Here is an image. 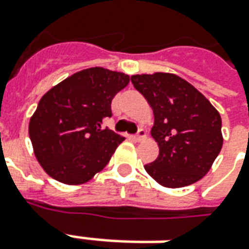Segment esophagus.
<instances>
[{
    "instance_id": "34e87169",
    "label": "esophagus",
    "mask_w": 249,
    "mask_h": 249,
    "mask_svg": "<svg viewBox=\"0 0 249 249\" xmlns=\"http://www.w3.org/2000/svg\"><path fill=\"white\" fill-rule=\"evenodd\" d=\"M147 136V132L146 129H143V128H140L138 131V133L135 135V138H136V140H142V139H144Z\"/></svg>"
}]
</instances>
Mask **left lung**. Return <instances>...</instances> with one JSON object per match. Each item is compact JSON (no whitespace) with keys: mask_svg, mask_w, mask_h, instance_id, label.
Masks as SVG:
<instances>
[{"mask_svg":"<svg viewBox=\"0 0 249 249\" xmlns=\"http://www.w3.org/2000/svg\"><path fill=\"white\" fill-rule=\"evenodd\" d=\"M133 87L154 111L151 135L158 142V158L146 172L167 188L199 181L222 148L221 116L202 92L172 73L133 75Z\"/></svg>","mask_w":249,"mask_h":249,"instance_id":"1","label":"left lung"}]
</instances>
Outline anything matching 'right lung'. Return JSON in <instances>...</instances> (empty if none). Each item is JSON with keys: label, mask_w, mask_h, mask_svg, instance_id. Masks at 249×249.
I'll list each match as a JSON object with an SVG mask.
<instances>
[{"label": "right lung", "mask_w": 249, "mask_h": 249, "mask_svg": "<svg viewBox=\"0 0 249 249\" xmlns=\"http://www.w3.org/2000/svg\"><path fill=\"white\" fill-rule=\"evenodd\" d=\"M129 76L89 68L49 89L30 120L28 133L40 166L57 181L76 185L91 180L110 160L123 136L103 128L111 99Z\"/></svg>", "instance_id": "obj_1"}]
</instances>
